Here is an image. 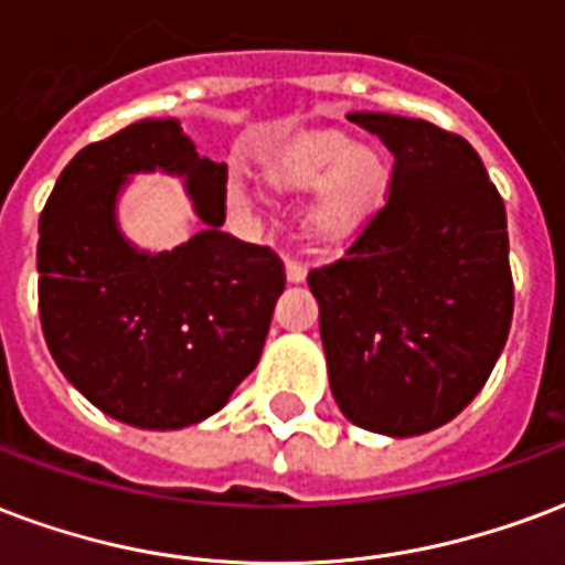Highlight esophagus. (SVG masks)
I'll list each match as a JSON object with an SVG mask.
<instances>
[{"label":"esophagus","instance_id":"34e87169","mask_svg":"<svg viewBox=\"0 0 565 565\" xmlns=\"http://www.w3.org/2000/svg\"><path fill=\"white\" fill-rule=\"evenodd\" d=\"M284 271H287V281H290V284L305 281V275H308V269H305V263H299V260H287Z\"/></svg>","mask_w":565,"mask_h":565}]
</instances>
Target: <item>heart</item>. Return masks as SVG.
<instances>
[{"label":"heart","mask_w":565,"mask_h":565,"mask_svg":"<svg viewBox=\"0 0 565 565\" xmlns=\"http://www.w3.org/2000/svg\"><path fill=\"white\" fill-rule=\"evenodd\" d=\"M271 191L308 200L302 215L305 239L317 250H338L356 239L386 206L392 170L383 154L353 149L335 134H305L284 143L263 167ZM230 212L242 221H257L266 212L260 188L245 173H233L224 188Z\"/></svg>","instance_id":"b5f03b06"}]
</instances>
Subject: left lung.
<instances>
[{
  "label": "left lung",
  "instance_id": "1",
  "mask_svg": "<svg viewBox=\"0 0 565 565\" xmlns=\"http://www.w3.org/2000/svg\"><path fill=\"white\" fill-rule=\"evenodd\" d=\"M395 154L386 206L344 257L311 269L329 386L386 437L434 431L479 395L512 326L505 206L458 134L350 113Z\"/></svg>",
  "mask_w": 565,
  "mask_h": 565
}]
</instances>
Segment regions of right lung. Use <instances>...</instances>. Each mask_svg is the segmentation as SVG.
I'll use <instances>...</instances> for the list:
<instances>
[{
  "label": "right lung",
  "mask_w": 565,
  "mask_h": 565,
  "mask_svg": "<svg viewBox=\"0 0 565 565\" xmlns=\"http://www.w3.org/2000/svg\"><path fill=\"white\" fill-rule=\"evenodd\" d=\"M186 179L204 227L140 252L115 218L134 172ZM227 164L200 158L179 119H143L89 143L38 221V308L60 371L113 419L177 431L218 413L257 367L284 266L224 224Z\"/></svg>",
  "instance_id": "add662e5"
}]
</instances>
